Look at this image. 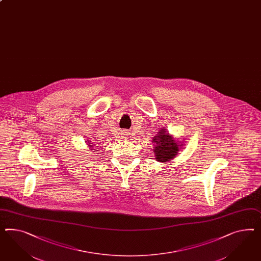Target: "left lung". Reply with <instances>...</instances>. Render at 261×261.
I'll use <instances>...</instances> for the list:
<instances>
[{
  "label": "left lung",
  "instance_id": "8db88e82",
  "mask_svg": "<svg viewBox=\"0 0 261 261\" xmlns=\"http://www.w3.org/2000/svg\"><path fill=\"white\" fill-rule=\"evenodd\" d=\"M154 159L161 162H171L177 155L179 150L185 145L183 141L179 142L171 135L167 128L160 127L155 136L152 138Z\"/></svg>",
  "mask_w": 261,
  "mask_h": 261
}]
</instances>
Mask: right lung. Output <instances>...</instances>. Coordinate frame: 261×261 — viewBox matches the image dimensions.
<instances>
[{
	"instance_id": "add662e5",
	"label": "right lung",
	"mask_w": 261,
	"mask_h": 261,
	"mask_svg": "<svg viewBox=\"0 0 261 261\" xmlns=\"http://www.w3.org/2000/svg\"><path fill=\"white\" fill-rule=\"evenodd\" d=\"M86 142H88V143H87V145H88V146H89V147H91V148H92V147H93V145H91V144H92V143H91V141H90V140H88V141H86Z\"/></svg>"
}]
</instances>
